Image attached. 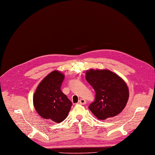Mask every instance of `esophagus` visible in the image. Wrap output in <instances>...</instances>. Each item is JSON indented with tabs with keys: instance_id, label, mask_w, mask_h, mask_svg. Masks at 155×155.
I'll list each match as a JSON object with an SVG mask.
<instances>
[{
	"instance_id": "esophagus-1",
	"label": "esophagus",
	"mask_w": 155,
	"mask_h": 155,
	"mask_svg": "<svg viewBox=\"0 0 155 155\" xmlns=\"http://www.w3.org/2000/svg\"><path fill=\"white\" fill-rule=\"evenodd\" d=\"M78 103L79 104H82V105H84L86 104V101L84 100V99H80L78 101Z\"/></svg>"
}]
</instances>
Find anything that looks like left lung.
Returning <instances> with one entry per match:
<instances>
[{
  "label": "left lung",
  "mask_w": 155,
  "mask_h": 155,
  "mask_svg": "<svg viewBox=\"0 0 155 155\" xmlns=\"http://www.w3.org/2000/svg\"><path fill=\"white\" fill-rule=\"evenodd\" d=\"M87 82L96 92L89 109L100 120L117 116L124 109L129 97L126 82L109 70L90 69L86 73Z\"/></svg>",
  "instance_id": "8db88e82"
}]
</instances>
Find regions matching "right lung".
I'll return each instance as SVG.
<instances>
[{
	"instance_id": "right-lung-1",
	"label": "right lung",
	"mask_w": 155,
	"mask_h": 155,
	"mask_svg": "<svg viewBox=\"0 0 155 155\" xmlns=\"http://www.w3.org/2000/svg\"><path fill=\"white\" fill-rule=\"evenodd\" d=\"M63 79V74L54 71L41 82L34 94L35 109L46 120L59 123L70 111L73 104L61 90Z\"/></svg>"
}]
</instances>
